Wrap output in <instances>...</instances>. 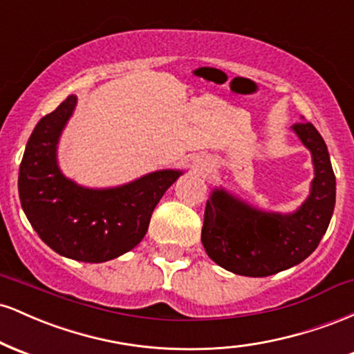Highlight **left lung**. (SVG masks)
I'll return each instance as SVG.
<instances>
[{
  "label": "left lung",
  "instance_id": "8db88e82",
  "mask_svg": "<svg viewBox=\"0 0 354 354\" xmlns=\"http://www.w3.org/2000/svg\"><path fill=\"white\" fill-rule=\"evenodd\" d=\"M313 154L311 194L293 214L263 213L223 189L206 201L201 241L214 263L231 273L270 276L306 259L330 225L336 200V178L318 129L308 121L293 126Z\"/></svg>",
  "mask_w": 354,
  "mask_h": 354
}]
</instances>
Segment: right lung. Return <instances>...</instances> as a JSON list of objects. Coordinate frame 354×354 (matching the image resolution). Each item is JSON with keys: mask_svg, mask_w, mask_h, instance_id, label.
Returning <instances> with one entry per match:
<instances>
[{"mask_svg": "<svg viewBox=\"0 0 354 354\" xmlns=\"http://www.w3.org/2000/svg\"><path fill=\"white\" fill-rule=\"evenodd\" d=\"M75 104L76 96L70 95L31 133L19 165V200L51 250L76 261L103 263L145 238L154 206L181 171H154L111 189H88L64 178L56 165V145Z\"/></svg>", "mask_w": 354, "mask_h": 354, "instance_id": "1", "label": "right lung"}]
</instances>
